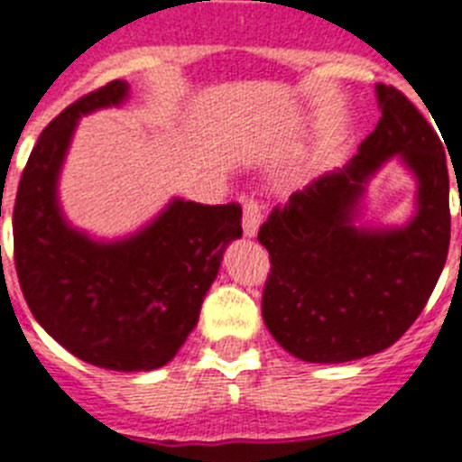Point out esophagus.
Wrapping results in <instances>:
<instances>
[{"instance_id":"1","label":"esophagus","mask_w":462,"mask_h":462,"mask_svg":"<svg viewBox=\"0 0 462 462\" xmlns=\"http://www.w3.org/2000/svg\"><path fill=\"white\" fill-rule=\"evenodd\" d=\"M263 222V206L254 199L245 203V215H243V231L247 238H254L259 234V226Z\"/></svg>"}]
</instances>
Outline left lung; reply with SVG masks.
Returning a JSON list of instances; mask_svg holds the SVG:
<instances>
[{"label": "left lung", "instance_id": "1", "mask_svg": "<svg viewBox=\"0 0 462 462\" xmlns=\"http://www.w3.org/2000/svg\"><path fill=\"white\" fill-rule=\"evenodd\" d=\"M374 92L382 117L358 154L293 191L259 228L273 266L263 321L300 361L346 363L383 352L426 308L447 261L442 143L405 94L382 83ZM391 158L417 180L415 212L402 227L358 225L367 182Z\"/></svg>", "mask_w": 462, "mask_h": 462}]
</instances>
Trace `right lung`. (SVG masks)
<instances>
[{"label":"right lung","instance_id":"1","mask_svg":"<svg viewBox=\"0 0 462 462\" xmlns=\"http://www.w3.org/2000/svg\"><path fill=\"white\" fill-rule=\"evenodd\" d=\"M126 99L129 85L113 80L43 129L15 196V271L34 319L73 356L117 373H148L166 365L194 330L226 245L243 236V210L173 199L152 222L117 240L69 224L57 185L79 120Z\"/></svg>","mask_w":462,"mask_h":462}]
</instances>
